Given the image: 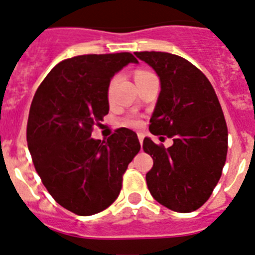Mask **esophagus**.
<instances>
[{
	"label": "esophagus",
	"instance_id": "esophagus-1",
	"mask_svg": "<svg viewBox=\"0 0 255 255\" xmlns=\"http://www.w3.org/2000/svg\"><path fill=\"white\" fill-rule=\"evenodd\" d=\"M143 138H144L143 133H138V139H139V143L141 144H142V142H143Z\"/></svg>",
	"mask_w": 255,
	"mask_h": 255
}]
</instances>
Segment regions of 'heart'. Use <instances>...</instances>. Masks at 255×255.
<instances>
[{"label":"heart","instance_id":"1","mask_svg":"<svg viewBox=\"0 0 255 255\" xmlns=\"http://www.w3.org/2000/svg\"><path fill=\"white\" fill-rule=\"evenodd\" d=\"M150 75H152V73L150 72H146V71H138L136 75V79H138V77H146V76H150ZM126 125L130 126V127H137V126L139 125L138 121H134V119H130V121H127L126 122Z\"/></svg>","mask_w":255,"mask_h":255}]
</instances>
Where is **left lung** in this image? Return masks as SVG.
<instances>
[{
    "label": "left lung",
    "instance_id": "left-lung-1",
    "mask_svg": "<svg viewBox=\"0 0 255 255\" xmlns=\"http://www.w3.org/2000/svg\"><path fill=\"white\" fill-rule=\"evenodd\" d=\"M134 54L160 79L150 132L173 138L165 148L144 137L143 150L153 160L146 174L148 190L169 210H198L219 183L228 153V127L216 93L207 77L182 57L165 52Z\"/></svg>",
    "mask_w": 255,
    "mask_h": 255
}]
</instances>
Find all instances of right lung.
<instances>
[{
    "instance_id": "obj_1",
    "label": "right lung",
    "mask_w": 255,
    "mask_h": 255,
    "mask_svg": "<svg viewBox=\"0 0 255 255\" xmlns=\"http://www.w3.org/2000/svg\"><path fill=\"white\" fill-rule=\"evenodd\" d=\"M128 63L138 61L130 53L65 59L31 102L26 139L36 173L57 203L80 216L102 212L118 198L123 174L141 148L128 128L107 141L91 137L109 112L111 80Z\"/></svg>"
}]
</instances>
